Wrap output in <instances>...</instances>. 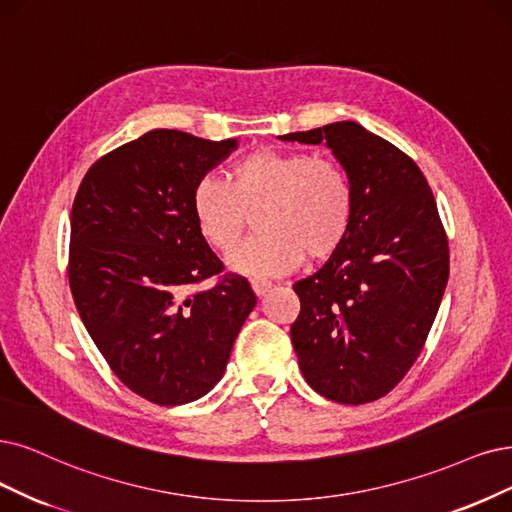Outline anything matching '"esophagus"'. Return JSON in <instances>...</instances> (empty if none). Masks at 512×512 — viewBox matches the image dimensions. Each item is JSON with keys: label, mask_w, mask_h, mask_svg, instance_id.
<instances>
[{"label": "esophagus", "mask_w": 512, "mask_h": 512, "mask_svg": "<svg viewBox=\"0 0 512 512\" xmlns=\"http://www.w3.org/2000/svg\"><path fill=\"white\" fill-rule=\"evenodd\" d=\"M251 287H253V291H255L257 297H263V295H266V293L272 289V282L255 278V280H251Z\"/></svg>", "instance_id": "34e87169"}]
</instances>
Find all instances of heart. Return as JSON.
<instances>
[{"label": "heart", "mask_w": 512, "mask_h": 512, "mask_svg": "<svg viewBox=\"0 0 512 512\" xmlns=\"http://www.w3.org/2000/svg\"><path fill=\"white\" fill-rule=\"evenodd\" d=\"M198 232L219 253L240 240L246 213H255L259 234L227 257L232 272L278 276L301 259H323L346 240L354 192L335 160L304 151L257 149L238 160L230 181L202 177L192 192Z\"/></svg>", "instance_id": "1"}]
</instances>
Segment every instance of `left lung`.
<instances>
[{"mask_svg": "<svg viewBox=\"0 0 512 512\" xmlns=\"http://www.w3.org/2000/svg\"><path fill=\"white\" fill-rule=\"evenodd\" d=\"M280 141L325 143L348 173L352 225L316 274L293 285L301 312L291 342L325 399H382L420 356L449 278V246L426 177L407 154L356 122Z\"/></svg>", "mask_w": 512, "mask_h": 512, "instance_id": "1", "label": "left lung"}]
</instances>
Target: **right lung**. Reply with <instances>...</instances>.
I'll return each instance as SVG.
<instances>
[{"label": "right lung", "mask_w": 512, "mask_h": 512, "mask_svg": "<svg viewBox=\"0 0 512 512\" xmlns=\"http://www.w3.org/2000/svg\"><path fill=\"white\" fill-rule=\"evenodd\" d=\"M236 147L149 130L94 162L73 200L75 308L113 373L156 405L211 392L257 304L240 276L189 293L223 270L198 232L192 192Z\"/></svg>", "instance_id": "obj_1"}]
</instances>
